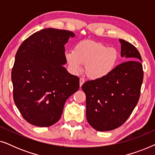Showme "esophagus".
<instances>
[{
    "mask_svg": "<svg viewBox=\"0 0 155 155\" xmlns=\"http://www.w3.org/2000/svg\"><path fill=\"white\" fill-rule=\"evenodd\" d=\"M84 82H85V80H84V78H80V87H81L82 84L84 83Z\"/></svg>",
    "mask_w": 155,
    "mask_h": 155,
    "instance_id": "34e87169",
    "label": "esophagus"
}]
</instances>
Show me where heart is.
<instances>
[{"mask_svg": "<svg viewBox=\"0 0 155 155\" xmlns=\"http://www.w3.org/2000/svg\"><path fill=\"white\" fill-rule=\"evenodd\" d=\"M65 61L73 73L78 74L85 65V73L92 80H99L110 75L117 65L118 53L114 47L92 40H83L73 50L65 53Z\"/></svg>", "mask_w": 155, "mask_h": 155, "instance_id": "b5f03b06", "label": "heart"}]
</instances>
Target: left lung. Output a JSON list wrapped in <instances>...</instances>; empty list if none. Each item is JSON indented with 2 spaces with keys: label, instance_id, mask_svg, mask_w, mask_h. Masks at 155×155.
<instances>
[{
  "label": "left lung",
  "instance_id": "8db88e82",
  "mask_svg": "<svg viewBox=\"0 0 155 155\" xmlns=\"http://www.w3.org/2000/svg\"><path fill=\"white\" fill-rule=\"evenodd\" d=\"M119 41L120 56L126 62L116 66L107 77L87 81L82 86L86 94L87 120L98 131L112 130L124 124L140 94L141 56L133 44L124 39Z\"/></svg>",
  "mask_w": 155,
  "mask_h": 155
}]
</instances>
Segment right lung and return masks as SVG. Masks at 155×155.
Wrapping results in <instances>:
<instances>
[{"label":"right lung","instance_id":"right-lung-1","mask_svg":"<svg viewBox=\"0 0 155 155\" xmlns=\"http://www.w3.org/2000/svg\"><path fill=\"white\" fill-rule=\"evenodd\" d=\"M74 37L70 31L44 29L25 40L17 51L11 77L14 101L31 125L56 124L67 99L79 90V78L63 67L64 45Z\"/></svg>","mask_w":155,"mask_h":155}]
</instances>
